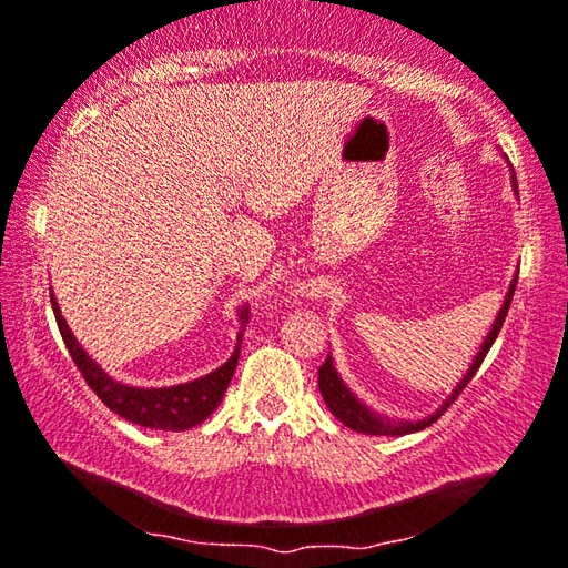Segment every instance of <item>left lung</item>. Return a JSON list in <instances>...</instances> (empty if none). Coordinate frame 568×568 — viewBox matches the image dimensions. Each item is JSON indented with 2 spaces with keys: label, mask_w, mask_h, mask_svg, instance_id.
<instances>
[{
  "label": "left lung",
  "mask_w": 568,
  "mask_h": 568,
  "mask_svg": "<svg viewBox=\"0 0 568 568\" xmlns=\"http://www.w3.org/2000/svg\"><path fill=\"white\" fill-rule=\"evenodd\" d=\"M511 183L517 185V178H515V175H511ZM515 286H517V278H515V284L509 286L507 300H504V307L499 310V315H496L494 328H491V333H488V336H486V341H484V346H480L478 356H476V359H473L468 375L463 377V383L455 387L453 395H449V398L445 400V406H442L434 416L424 418V422H398V424H395V422H393V424H390V422H383V418H377L375 414H372L369 408H364L362 403L354 398V393L348 390V387L344 385V379L338 377L336 367H333L331 356H325V362L321 364V369H317V387H321V395H323L325 406L331 408V414L336 416L341 424H346L348 429L362 432V434H379V437H383V434H395V437H398V434H410V432H418V429H426V426H432L442 414H445V410H447L449 406H453V403L457 400V395H460V393L465 390V387H468L473 375H476L480 364H484L488 348L494 346V341H496V336H499V331H501V325H504V317H507V313H509L511 297H515Z\"/></svg>",
  "instance_id": "8db88e82"
}]
</instances>
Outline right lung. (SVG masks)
Wrapping results in <instances>:
<instances>
[{"label": "right lung", "mask_w": 568, "mask_h": 568, "mask_svg": "<svg viewBox=\"0 0 568 568\" xmlns=\"http://www.w3.org/2000/svg\"><path fill=\"white\" fill-rule=\"evenodd\" d=\"M51 307H53V315H57L61 338H64V344L69 348V356L74 359L77 369H80V375L84 377V383L90 385V390L95 393L98 398L113 410V414H119L131 424L150 426V429H165V432L191 429V426L204 422V418L220 406L222 395L227 390L232 375H235L243 333L237 336V348L232 352L230 359L224 362L220 369L209 372L206 377H199L193 379V383L173 385V387L121 385L108 377L105 372L90 359L88 352L77 344V338L72 336V331L67 328L64 317L59 313V305L57 300H53V294H51ZM243 321H245V313H243Z\"/></svg>", "instance_id": "obj_1"}]
</instances>
